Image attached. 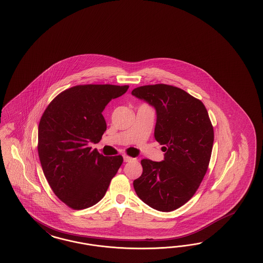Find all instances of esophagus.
<instances>
[{"label": "esophagus", "mask_w": 263, "mask_h": 263, "mask_svg": "<svg viewBox=\"0 0 263 263\" xmlns=\"http://www.w3.org/2000/svg\"><path fill=\"white\" fill-rule=\"evenodd\" d=\"M123 160H124V162H130V161L133 160V158H132V157H129L127 155H124V156H123Z\"/></svg>", "instance_id": "obj_1"}]
</instances>
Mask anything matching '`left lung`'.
Listing matches in <instances>:
<instances>
[{"label": "left lung", "instance_id": "left-lung-1", "mask_svg": "<svg viewBox=\"0 0 263 263\" xmlns=\"http://www.w3.org/2000/svg\"><path fill=\"white\" fill-rule=\"evenodd\" d=\"M132 96L154 107L155 140L164 160L143 159V174L134 180L136 194L163 212L186 203L206 174L214 131L203 103L181 88L164 84L136 88Z\"/></svg>", "mask_w": 263, "mask_h": 263}]
</instances>
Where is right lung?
Segmentation results:
<instances>
[{
  "instance_id": "right-lung-1",
  "label": "right lung",
  "mask_w": 263,
  "mask_h": 263,
  "mask_svg": "<svg viewBox=\"0 0 263 263\" xmlns=\"http://www.w3.org/2000/svg\"><path fill=\"white\" fill-rule=\"evenodd\" d=\"M129 86L81 85L65 89L48 105L39 125V156L57 197L81 210L103 198L122 156H104L91 149L107 124L102 111Z\"/></svg>"
}]
</instances>
